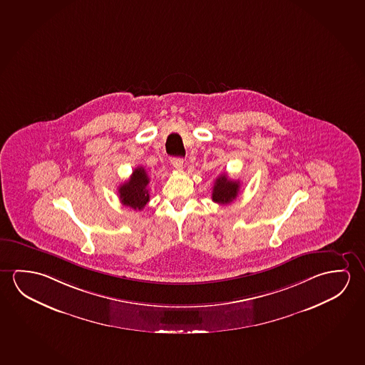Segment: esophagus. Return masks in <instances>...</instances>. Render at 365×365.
Wrapping results in <instances>:
<instances>
[{
  "label": "esophagus",
  "instance_id": "esophagus-1",
  "mask_svg": "<svg viewBox=\"0 0 365 365\" xmlns=\"http://www.w3.org/2000/svg\"><path fill=\"white\" fill-rule=\"evenodd\" d=\"M171 165H173L175 168H182L184 161H182L181 158H179V157H174V158H171Z\"/></svg>",
  "mask_w": 365,
  "mask_h": 365
}]
</instances>
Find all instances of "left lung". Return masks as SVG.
Returning a JSON list of instances; mask_svg holds the SVG:
<instances>
[{
    "label": "left lung",
    "instance_id": "1",
    "mask_svg": "<svg viewBox=\"0 0 365 365\" xmlns=\"http://www.w3.org/2000/svg\"><path fill=\"white\" fill-rule=\"evenodd\" d=\"M240 192V181L228 179L227 174L220 175L215 180L212 192V200L218 204H230L237 197Z\"/></svg>",
    "mask_w": 365,
    "mask_h": 365
}]
</instances>
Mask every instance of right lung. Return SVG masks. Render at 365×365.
<instances>
[{
	"label": "right lung",
	"mask_w": 365,
	"mask_h": 365,
	"mask_svg": "<svg viewBox=\"0 0 365 365\" xmlns=\"http://www.w3.org/2000/svg\"><path fill=\"white\" fill-rule=\"evenodd\" d=\"M150 184V178L142 166L134 168L133 174L123 185L119 186V199L123 205L142 210L145 204L150 202V192L147 186Z\"/></svg>",
	"instance_id": "right-lung-1"
}]
</instances>
